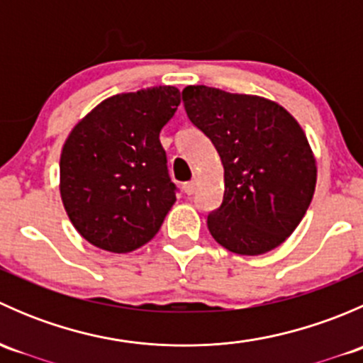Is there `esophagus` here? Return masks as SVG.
<instances>
[{
    "label": "esophagus",
    "mask_w": 363,
    "mask_h": 363,
    "mask_svg": "<svg viewBox=\"0 0 363 363\" xmlns=\"http://www.w3.org/2000/svg\"><path fill=\"white\" fill-rule=\"evenodd\" d=\"M196 191V182L195 181H189L184 184V193L186 195H193Z\"/></svg>",
    "instance_id": "1"
}]
</instances>
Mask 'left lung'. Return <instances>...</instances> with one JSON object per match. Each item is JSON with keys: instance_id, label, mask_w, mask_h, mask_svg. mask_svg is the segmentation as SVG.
Returning <instances> with one entry per match:
<instances>
[{"instance_id": "left-lung-1", "label": "left lung", "mask_w": 363, "mask_h": 363, "mask_svg": "<svg viewBox=\"0 0 363 363\" xmlns=\"http://www.w3.org/2000/svg\"><path fill=\"white\" fill-rule=\"evenodd\" d=\"M182 101L225 168L223 202L207 216L216 242L247 256L283 244L316 188V161L302 128L281 105L251 94L188 86Z\"/></svg>"}]
</instances>
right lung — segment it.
I'll return each mask as SVG.
<instances>
[{"instance_id": "obj_1", "label": "right lung", "mask_w": 363, "mask_h": 363, "mask_svg": "<svg viewBox=\"0 0 363 363\" xmlns=\"http://www.w3.org/2000/svg\"><path fill=\"white\" fill-rule=\"evenodd\" d=\"M174 86L107 98L65 142L61 199L77 232L100 250L130 252L161 228L175 202L160 131L174 117Z\"/></svg>"}]
</instances>
